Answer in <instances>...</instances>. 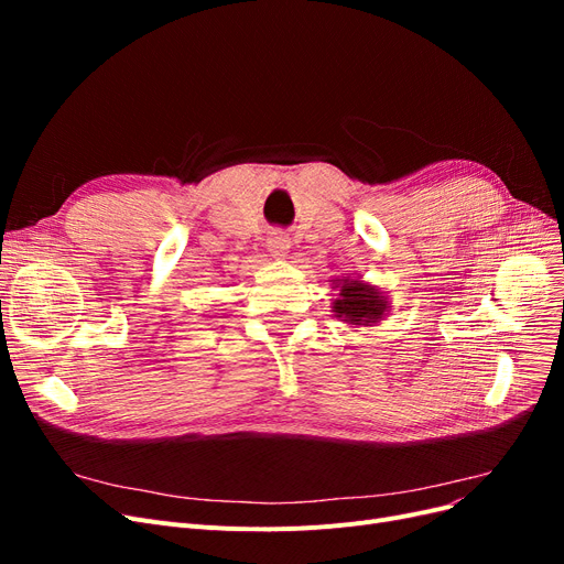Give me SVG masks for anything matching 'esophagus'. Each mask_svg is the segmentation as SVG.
<instances>
[{
	"label": "esophagus",
	"mask_w": 564,
	"mask_h": 564,
	"mask_svg": "<svg viewBox=\"0 0 564 564\" xmlns=\"http://www.w3.org/2000/svg\"><path fill=\"white\" fill-rule=\"evenodd\" d=\"M289 249H292V240L284 232H272L268 237V251L270 256H275V259H286Z\"/></svg>",
	"instance_id": "34e87169"
}]
</instances>
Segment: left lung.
<instances>
[{
    "label": "left lung",
    "mask_w": 564,
    "mask_h": 564,
    "mask_svg": "<svg viewBox=\"0 0 564 564\" xmlns=\"http://www.w3.org/2000/svg\"><path fill=\"white\" fill-rule=\"evenodd\" d=\"M338 296L332 301V313L350 327H373L390 313L386 292L379 286L365 282L362 278L340 275L332 280Z\"/></svg>",
    "instance_id": "8db88e82"
}]
</instances>
